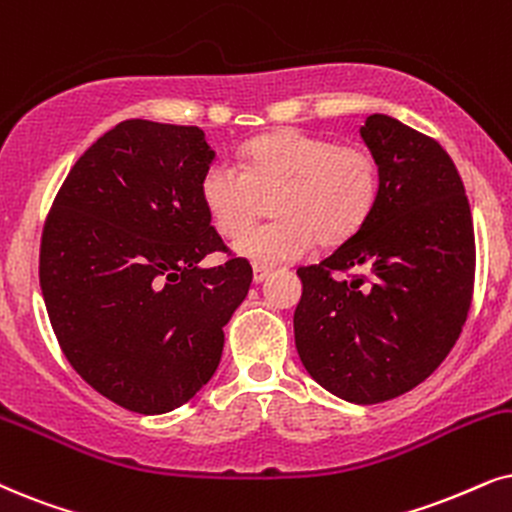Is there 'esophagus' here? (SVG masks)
<instances>
[{"label": "esophagus", "mask_w": 512, "mask_h": 512, "mask_svg": "<svg viewBox=\"0 0 512 512\" xmlns=\"http://www.w3.org/2000/svg\"><path fill=\"white\" fill-rule=\"evenodd\" d=\"M271 274V269L269 267H255L252 269V281L255 283H262L264 278H267Z\"/></svg>", "instance_id": "1"}]
</instances>
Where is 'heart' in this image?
Masks as SVG:
<instances>
[{"label":"heart","mask_w":512,"mask_h":512,"mask_svg":"<svg viewBox=\"0 0 512 512\" xmlns=\"http://www.w3.org/2000/svg\"><path fill=\"white\" fill-rule=\"evenodd\" d=\"M243 170L215 160L200 177V203L224 238L254 221L261 198L274 223L238 238L234 252L255 267L300 260L312 248L352 238L380 198V167L366 146H338L300 129H278L243 148Z\"/></svg>","instance_id":"b5f03b06"}]
</instances>
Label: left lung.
<instances>
[{"mask_svg": "<svg viewBox=\"0 0 512 512\" xmlns=\"http://www.w3.org/2000/svg\"><path fill=\"white\" fill-rule=\"evenodd\" d=\"M380 167V198L333 255L297 269L293 326L304 368L352 404L423 383L456 345L475 283V231L454 160L390 115L359 129ZM335 270H352L335 279Z\"/></svg>", "mask_w": 512, "mask_h": 512, "instance_id": "obj_1", "label": "left lung"}]
</instances>
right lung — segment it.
I'll return each instance as SVG.
<instances>
[{
  "label": "right lung",
  "instance_id": "1",
  "mask_svg": "<svg viewBox=\"0 0 512 512\" xmlns=\"http://www.w3.org/2000/svg\"><path fill=\"white\" fill-rule=\"evenodd\" d=\"M215 160L200 127L125 120L63 181L44 224L40 286L70 366L122 409L167 413L215 375L252 267L200 203Z\"/></svg>",
  "mask_w": 512,
  "mask_h": 512
}]
</instances>
